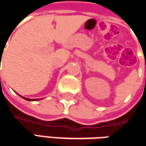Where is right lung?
Wrapping results in <instances>:
<instances>
[{"label":"right lung","instance_id":"right-lung-1","mask_svg":"<svg viewBox=\"0 0 146 146\" xmlns=\"http://www.w3.org/2000/svg\"><path fill=\"white\" fill-rule=\"evenodd\" d=\"M25 98V99H27V100H29V101H33V100H37V99H31V98Z\"/></svg>","mask_w":146,"mask_h":146}]
</instances>
